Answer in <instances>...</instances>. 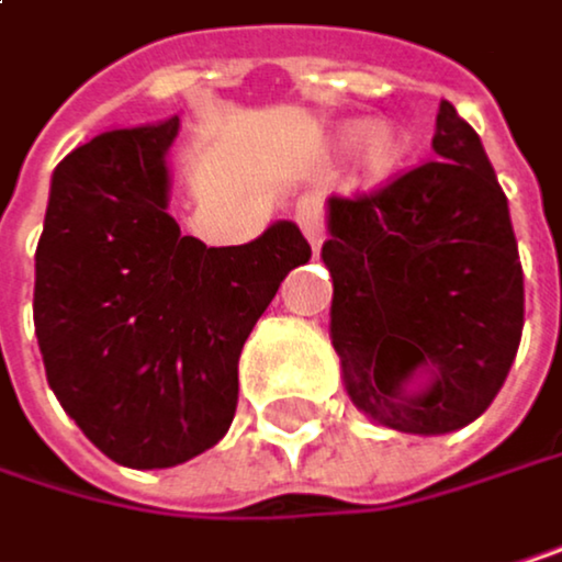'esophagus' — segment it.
<instances>
[{"instance_id": "esophagus-1", "label": "esophagus", "mask_w": 562, "mask_h": 562, "mask_svg": "<svg viewBox=\"0 0 562 562\" xmlns=\"http://www.w3.org/2000/svg\"><path fill=\"white\" fill-rule=\"evenodd\" d=\"M296 223H300L303 236L310 239V246L319 249L326 239V229H323V210H319L316 199H303V203L296 206Z\"/></svg>"}]
</instances>
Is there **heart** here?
<instances>
[{
	"instance_id": "heart-1",
	"label": "heart",
	"mask_w": 562,
	"mask_h": 562,
	"mask_svg": "<svg viewBox=\"0 0 562 562\" xmlns=\"http://www.w3.org/2000/svg\"><path fill=\"white\" fill-rule=\"evenodd\" d=\"M352 139H359L356 126L346 130V143H352ZM403 153H406V143L393 130H386V126L370 130L367 139H363V162H367V172L376 176V179L396 172V166L403 162Z\"/></svg>"
}]
</instances>
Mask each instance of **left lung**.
<instances>
[{
	"label": "left lung",
	"mask_w": 562,
	"mask_h": 562,
	"mask_svg": "<svg viewBox=\"0 0 562 562\" xmlns=\"http://www.w3.org/2000/svg\"><path fill=\"white\" fill-rule=\"evenodd\" d=\"M436 159L329 199L323 262L352 403L400 432H450L499 393L524 336V266L476 130L443 99ZM434 380L409 397L405 380Z\"/></svg>",
	"instance_id": "obj_1"
}]
</instances>
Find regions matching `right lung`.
I'll list each match as a JSON object with an SVG mask.
<instances>
[{
	"mask_svg": "<svg viewBox=\"0 0 562 562\" xmlns=\"http://www.w3.org/2000/svg\"><path fill=\"white\" fill-rule=\"evenodd\" d=\"M179 115L112 130L53 172L32 319L46 380L115 463L166 470L226 436L239 352L313 249L293 223L246 246L182 236L166 213Z\"/></svg>",
	"mask_w": 562,
	"mask_h": 562,
	"instance_id": "obj_1",
	"label": "right lung"
}]
</instances>
